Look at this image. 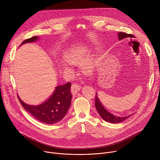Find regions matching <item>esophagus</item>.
Instances as JSON below:
<instances>
[{
  "label": "esophagus",
  "mask_w": 160,
  "mask_h": 160,
  "mask_svg": "<svg viewBox=\"0 0 160 160\" xmlns=\"http://www.w3.org/2000/svg\"><path fill=\"white\" fill-rule=\"evenodd\" d=\"M81 86L79 85L78 83H73L71 87V90H72V93L74 96L75 95L78 91L80 90Z\"/></svg>",
  "instance_id": "esophagus-1"
}]
</instances>
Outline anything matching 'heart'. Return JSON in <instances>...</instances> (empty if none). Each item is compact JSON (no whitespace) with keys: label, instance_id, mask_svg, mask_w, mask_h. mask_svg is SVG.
I'll use <instances>...</instances> for the list:
<instances>
[{"label":"heart","instance_id":"heart-1","mask_svg":"<svg viewBox=\"0 0 160 160\" xmlns=\"http://www.w3.org/2000/svg\"><path fill=\"white\" fill-rule=\"evenodd\" d=\"M88 54V50L86 48L72 49L65 53L66 61L72 64H78L86 58ZM66 68L68 67V64H64ZM94 62L92 58H88L82 64V70L85 74H90L94 70Z\"/></svg>","mask_w":160,"mask_h":160}]
</instances>
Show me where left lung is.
Returning <instances> with one entry per match:
<instances>
[{"instance_id": "8db88e82", "label": "left lung", "mask_w": 160, "mask_h": 160, "mask_svg": "<svg viewBox=\"0 0 160 160\" xmlns=\"http://www.w3.org/2000/svg\"><path fill=\"white\" fill-rule=\"evenodd\" d=\"M118 38L119 40H122L123 38H131V37H133V35L131 34H128L126 33L125 32H120L118 33ZM96 97H95V106L96 108V109L98 112V113L99 114V115L101 116V117L105 121L109 122V123H120L122 122L123 121H124L125 120H126L127 118H128L129 117H130V115L128 116V117H117L115 115H112L111 113L109 112L102 105V104L101 103L99 98H98L97 96V93H96Z\"/></svg>"}]
</instances>
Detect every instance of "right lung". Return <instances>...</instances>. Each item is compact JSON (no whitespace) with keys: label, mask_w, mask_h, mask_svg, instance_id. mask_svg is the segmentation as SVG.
Segmentation results:
<instances>
[{"label":"right lung","mask_w":160,"mask_h":160,"mask_svg":"<svg viewBox=\"0 0 160 160\" xmlns=\"http://www.w3.org/2000/svg\"><path fill=\"white\" fill-rule=\"evenodd\" d=\"M37 38V36L28 38L22 42L21 45L34 42ZM71 85L70 82H68L64 85L56 87L50 98L38 106L28 105L22 102L19 97L18 99L22 106L37 120L47 124H53L61 120L70 107L72 98Z\"/></svg>","instance_id":"1"}]
</instances>
